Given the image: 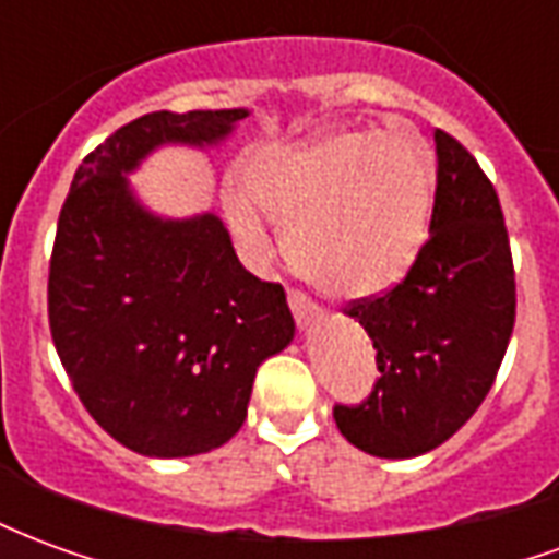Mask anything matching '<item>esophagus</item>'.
Masks as SVG:
<instances>
[{"mask_svg":"<svg viewBox=\"0 0 559 559\" xmlns=\"http://www.w3.org/2000/svg\"><path fill=\"white\" fill-rule=\"evenodd\" d=\"M287 302H290V311L293 317H296V323H311L317 314H320V305L308 296V293L302 290H287Z\"/></svg>","mask_w":559,"mask_h":559,"instance_id":"obj_1","label":"esophagus"}]
</instances>
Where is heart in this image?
<instances>
[{
	"instance_id": "b5f03b06",
	"label": "heart",
	"mask_w": 559,
	"mask_h": 559,
	"mask_svg": "<svg viewBox=\"0 0 559 559\" xmlns=\"http://www.w3.org/2000/svg\"><path fill=\"white\" fill-rule=\"evenodd\" d=\"M248 191L284 224L290 263L326 293L359 299L389 290L419 254L431 209V160L404 131H341L257 164ZM227 218L263 254L266 224L239 191Z\"/></svg>"
}]
</instances>
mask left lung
<instances>
[{"instance_id": "8db88e82", "label": "left lung", "mask_w": 559, "mask_h": 559, "mask_svg": "<svg viewBox=\"0 0 559 559\" xmlns=\"http://www.w3.org/2000/svg\"><path fill=\"white\" fill-rule=\"evenodd\" d=\"M431 236L407 275L344 311L374 341L362 404H335V425L377 457H416L445 443L491 392L515 326V266L500 197L479 160L433 131Z\"/></svg>"}]
</instances>
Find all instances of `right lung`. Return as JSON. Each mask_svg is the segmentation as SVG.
<instances>
[{
  "mask_svg": "<svg viewBox=\"0 0 559 559\" xmlns=\"http://www.w3.org/2000/svg\"><path fill=\"white\" fill-rule=\"evenodd\" d=\"M245 116H140L83 158L59 212L47 278L56 353L92 419L140 455L227 443L260 362L293 341L284 287L239 263L215 215L155 218L122 176L160 143H215Z\"/></svg>",
  "mask_w": 559,
  "mask_h": 559,
  "instance_id": "add662e5",
  "label": "right lung"
}]
</instances>
